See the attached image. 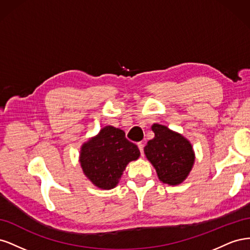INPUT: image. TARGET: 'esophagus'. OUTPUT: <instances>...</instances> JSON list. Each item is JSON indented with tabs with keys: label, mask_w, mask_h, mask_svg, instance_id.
Instances as JSON below:
<instances>
[{
	"label": "esophagus",
	"mask_w": 250,
	"mask_h": 250,
	"mask_svg": "<svg viewBox=\"0 0 250 250\" xmlns=\"http://www.w3.org/2000/svg\"><path fill=\"white\" fill-rule=\"evenodd\" d=\"M138 147H139V149L141 151V154L143 155V153H144V144L143 143H139L138 144Z\"/></svg>",
	"instance_id": "34e87169"
}]
</instances>
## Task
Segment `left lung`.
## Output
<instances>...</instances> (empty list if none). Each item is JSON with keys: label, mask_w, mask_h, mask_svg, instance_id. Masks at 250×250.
<instances>
[{"label": "left lung", "mask_w": 250, "mask_h": 250, "mask_svg": "<svg viewBox=\"0 0 250 250\" xmlns=\"http://www.w3.org/2000/svg\"><path fill=\"white\" fill-rule=\"evenodd\" d=\"M151 129L154 138L147 143L144 153L163 184L180 185L194 166L195 152L191 142L165 125L155 123Z\"/></svg>", "instance_id": "left-lung-1"}]
</instances>
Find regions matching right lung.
I'll use <instances>...</instances> for the list:
<instances>
[{
  "label": "right lung",
  "mask_w": 250,
  "mask_h": 250,
  "mask_svg": "<svg viewBox=\"0 0 250 250\" xmlns=\"http://www.w3.org/2000/svg\"><path fill=\"white\" fill-rule=\"evenodd\" d=\"M137 145L125 138L120 128L107 125L82 144L79 163L83 174L95 187L111 190L121 179L127 165L140 157Z\"/></svg>",
  "instance_id": "add662e5"
}]
</instances>
